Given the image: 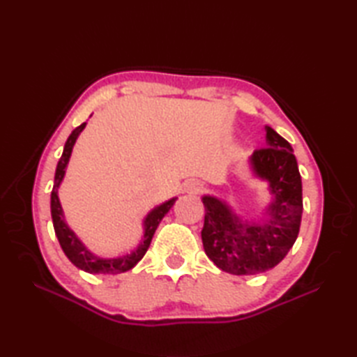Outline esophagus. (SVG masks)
I'll return each mask as SVG.
<instances>
[{"instance_id":"34e87169","label":"esophagus","mask_w":357,"mask_h":357,"mask_svg":"<svg viewBox=\"0 0 357 357\" xmlns=\"http://www.w3.org/2000/svg\"><path fill=\"white\" fill-rule=\"evenodd\" d=\"M202 190V183L198 179H190L184 184V192L187 193H199Z\"/></svg>"}]
</instances>
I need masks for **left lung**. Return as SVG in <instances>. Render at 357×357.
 Returning a JSON list of instances; mask_svg holds the SVG:
<instances>
[{
  "label": "left lung",
  "mask_w": 357,
  "mask_h": 357,
  "mask_svg": "<svg viewBox=\"0 0 357 357\" xmlns=\"http://www.w3.org/2000/svg\"><path fill=\"white\" fill-rule=\"evenodd\" d=\"M253 173L268 181L275 199L267 208L270 221L247 224L213 196H204L201 231L206 255L231 275H259L284 259L298 239L302 218V181L288 141L267 127V147L250 158Z\"/></svg>",
  "instance_id": "8db88e82"
}]
</instances>
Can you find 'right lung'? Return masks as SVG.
Returning a JSON list of instances; mask_svg holds the SVG:
<instances>
[{"label":"right lung","instance_id":"obj_1","mask_svg":"<svg viewBox=\"0 0 357 357\" xmlns=\"http://www.w3.org/2000/svg\"><path fill=\"white\" fill-rule=\"evenodd\" d=\"M84 127H86V123H82L70 133V136L66 141L61 159H59V162L56 165L55 184H53L52 195H50V211H52L53 229H55V234L59 241V245L63 248V252L66 253L67 257H69V261L75 265V267H78L87 273H92V275H118V273L132 270L135 265L142 259L144 255H146V252L150 247L151 238H153L159 222H161L162 218L169 213V210L173 207L176 198L167 201L161 204L159 207L153 208L147 215V218L144 219V238L141 241L139 247L136 248L133 253L119 256V257H110V259H102V257L90 253L89 250L82 245V242L77 238V234H75L64 222L63 208L58 199V187L64 178L66 167L72 155L75 141H77L78 135L82 132V128Z\"/></svg>","mask_w":357,"mask_h":357}]
</instances>
